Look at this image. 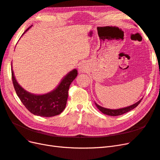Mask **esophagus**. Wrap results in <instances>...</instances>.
<instances>
[{"label": "esophagus", "instance_id": "esophagus-1", "mask_svg": "<svg viewBox=\"0 0 160 160\" xmlns=\"http://www.w3.org/2000/svg\"><path fill=\"white\" fill-rule=\"evenodd\" d=\"M88 70V66L85 62H81L79 64L78 67V71L79 73H84V72Z\"/></svg>", "mask_w": 160, "mask_h": 160}]
</instances>
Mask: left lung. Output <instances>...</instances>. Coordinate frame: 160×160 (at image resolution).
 <instances>
[{"mask_svg":"<svg viewBox=\"0 0 160 160\" xmlns=\"http://www.w3.org/2000/svg\"><path fill=\"white\" fill-rule=\"evenodd\" d=\"M142 100V98L140 99L139 101H138V102H136L135 103L128 106L126 108H120V109H108V108H105L101 107V106L99 105L98 103H95V105L97 106V108H98V109L101 111L103 114L108 115H110V116H118V115H123L125 113L128 112V111L133 109L134 108H135L139 104V103L141 102V101Z\"/></svg>","mask_w":160,"mask_h":160,"instance_id":"8db88e82","label":"left lung"}]
</instances>
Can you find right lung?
Segmentation results:
<instances>
[{"instance_id": "right-lung-1", "label": "right lung", "mask_w": 160, "mask_h": 160, "mask_svg": "<svg viewBox=\"0 0 160 160\" xmlns=\"http://www.w3.org/2000/svg\"><path fill=\"white\" fill-rule=\"evenodd\" d=\"M28 27L22 35L29 28ZM12 79L14 89L25 108L32 114L41 117L49 118L59 115L66 107L69 86L77 76L76 69L69 72L62 78L56 88L42 95L29 93L18 84L16 80L11 65Z\"/></svg>"}]
</instances>
